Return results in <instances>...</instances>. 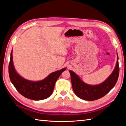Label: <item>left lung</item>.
I'll return each mask as SVG.
<instances>
[{
    "label": "left lung",
    "instance_id": "left-lung-1",
    "mask_svg": "<svg viewBox=\"0 0 126 126\" xmlns=\"http://www.w3.org/2000/svg\"><path fill=\"white\" fill-rule=\"evenodd\" d=\"M118 59L117 54V62L114 71L104 82L96 85H90L85 83L77 74L70 70L72 88L76 95L85 100L93 101L107 94L115 86L118 80L119 75Z\"/></svg>",
    "mask_w": 126,
    "mask_h": 126
}]
</instances>
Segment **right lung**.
I'll use <instances>...</instances> for the list:
<instances>
[{"mask_svg":"<svg viewBox=\"0 0 126 126\" xmlns=\"http://www.w3.org/2000/svg\"><path fill=\"white\" fill-rule=\"evenodd\" d=\"M65 70V68L52 72L48 77L40 81H33L27 80L20 76L14 69L12 50L11 51L8 65V73L11 83L20 94L31 100H41L49 97L53 92L57 79Z\"/></svg>","mask_w":126,"mask_h":126,"instance_id":"right-lung-1","label":"right lung"}]
</instances>
